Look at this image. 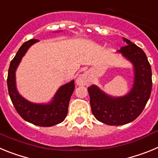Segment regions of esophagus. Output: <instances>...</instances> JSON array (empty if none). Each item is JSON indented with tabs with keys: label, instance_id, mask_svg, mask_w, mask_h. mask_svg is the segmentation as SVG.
I'll use <instances>...</instances> for the list:
<instances>
[{
	"label": "esophagus",
	"instance_id": "esophagus-1",
	"mask_svg": "<svg viewBox=\"0 0 158 158\" xmlns=\"http://www.w3.org/2000/svg\"><path fill=\"white\" fill-rule=\"evenodd\" d=\"M88 82V78L85 74H81L79 76V77L77 80V85H85Z\"/></svg>",
	"mask_w": 158,
	"mask_h": 158
}]
</instances>
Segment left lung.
<instances>
[{"instance_id":"obj_1","label":"left lung","mask_w":158,"mask_h":158,"mask_svg":"<svg viewBox=\"0 0 158 158\" xmlns=\"http://www.w3.org/2000/svg\"><path fill=\"white\" fill-rule=\"evenodd\" d=\"M127 45L117 52L128 60L134 69V83L126 95L112 96L93 85L88 88L95 118L110 126L124 125L140 115L150 99L152 89L151 66L140 47L123 38Z\"/></svg>"}]
</instances>
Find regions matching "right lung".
Masks as SVG:
<instances>
[{
	"label": "right lung",
	"mask_w": 158,
	"mask_h": 158,
	"mask_svg": "<svg viewBox=\"0 0 158 158\" xmlns=\"http://www.w3.org/2000/svg\"><path fill=\"white\" fill-rule=\"evenodd\" d=\"M37 42L39 40L25 42L12 60L7 79L8 94L16 111L25 121L36 126L52 127L62 123L66 117L70 97L74 91V81L61 86L52 100L47 104L32 103L19 94L16 88V69L27 50Z\"/></svg>",
	"instance_id": "obj_1"
}]
</instances>
